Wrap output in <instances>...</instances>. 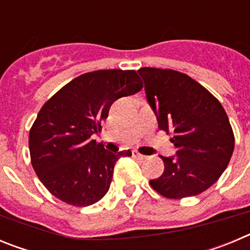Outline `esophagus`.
<instances>
[{"label": "esophagus", "mask_w": 250, "mask_h": 250, "mask_svg": "<svg viewBox=\"0 0 250 250\" xmlns=\"http://www.w3.org/2000/svg\"><path fill=\"white\" fill-rule=\"evenodd\" d=\"M132 155L135 156V158H138V159H141V160H144V159H147L146 155H143V154H140V152H138V151L132 152Z\"/></svg>", "instance_id": "1"}]
</instances>
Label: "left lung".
Listing matches in <instances>:
<instances>
[{
    "label": "left lung",
    "instance_id": "left-lung-1",
    "mask_svg": "<svg viewBox=\"0 0 250 250\" xmlns=\"http://www.w3.org/2000/svg\"><path fill=\"white\" fill-rule=\"evenodd\" d=\"M145 95L159 129L174 132L175 155L161 156L165 169L150 185L169 199L194 196L220 178L231 158L234 135L222 104L188 75L143 67Z\"/></svg>",
    "mask_w": 250,
    "mask_h": 250
}]
</instances>
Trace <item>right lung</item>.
<instances>
[{"instance_id":"1","label":"right lung","mask_w":250,"mask_h":250,"mask_svg":"<svg viewBox=\"0 0 250 250\" xmlns=\"http://www.w3.org/2000/svg\"><path fill=\"white\" fill-rule=\"evenodd\" d=\"M141 89L134 70H99L70 81L42 106L28 146L32 167L52 195L75 207L103 199L116 161L131 151L111 152L91 136L115 101Z\"/></svg>"}]
</instances>
